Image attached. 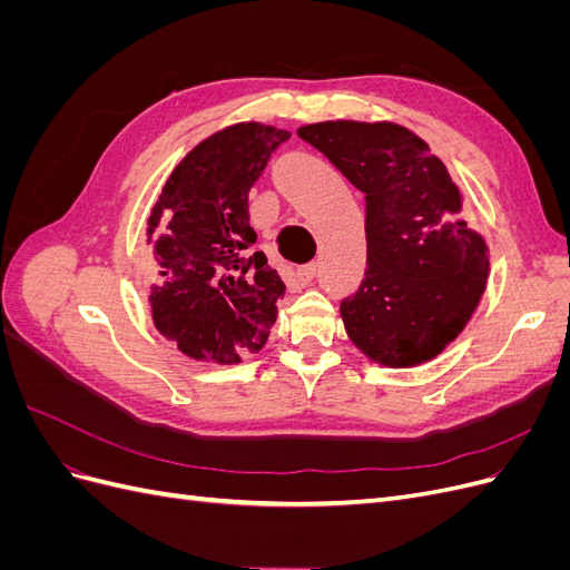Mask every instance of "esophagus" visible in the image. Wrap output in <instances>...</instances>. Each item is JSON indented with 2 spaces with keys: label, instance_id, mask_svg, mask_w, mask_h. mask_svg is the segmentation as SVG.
<instances>
[{
  "label": "esophagus",
  "instance_id": "1",
  "mask_svg": "<svg viewBox=\"0 0 570 570\" xmlns=\"http://www.w3.org/2000/svg\"><path fill=\"white\" fill-rule=\"evenodd\" d=\"M316 278V264H304L295 271V281L297 285H308Z\"/></svg>",
  "mask_w": 570,
  "mask_h": 570
}]
</instances>
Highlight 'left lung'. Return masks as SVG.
Segmentation results:
<instances>
[{"mask_svg":"<svg viewBox=\"0 0 570 570\" xmlns=\"http://www.w3.org/2000/svg\"><path fill=\"white\" fill-rule=\"evenodd\" d=\"M297 132L366 195V273L340 304L350 340L392 368L438 356L469 323L490 271L446 166L387 120H325Z\"/></svg>","mask_w":570,"mask_h":570,"instance_id":"8db88e82","label":"left lung"}]
</instances>
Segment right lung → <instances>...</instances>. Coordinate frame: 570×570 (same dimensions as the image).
Here are the masks:
<instances>
[{
	"label": "right lung",
	"mask_w": 570,
	"mask_h": 570,
	"mask_svg": "<svg viewBox=\"0 0 570 570\" xmlns=\"http://www.w3.org/2000/svg\"><path fill=\"white\" fill-rule=\"evenodd\" d=\"M285 140L287 130L254 120L223 128L174 168L154 204L147 243L161 283L151 285V318L189 358L237 364L268 340L285 283L252 249L249 189Z\"/></svg>",
	"instance_id": "add662e5"
}]
</instances>
